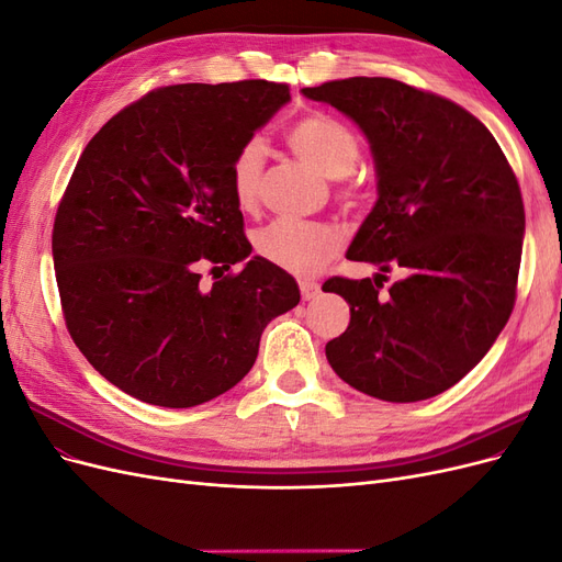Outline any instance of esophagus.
Here are the masks:
<instances>
[{
    "label": "esophagus",
    "mask_w": 562,
    "mask_h": 562,
    "mask_svg": "<svg viewBox=\"0 0 562 562\" xmlns=\"http://www.w3.org/2000/svg\"><path fill=\"white\" fill-rule=\"evenodd\" d=\"M300 293H302V300H314L321 293V285L310 283V281H300Z\"/></svg>",
    "instance_id": "esophagus-1"
}]
</instances>
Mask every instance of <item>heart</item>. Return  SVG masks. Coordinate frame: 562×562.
Returning a JSON list of instances; mask_svg holds the SVG:
<instances>
[{
	"instance_id": "obj_1",
	"label": "heart",
	"mask_w": 562,
	"mask_h": 562,
	"mask_svg": "<svg viewBox=\"0 0 562 562\" xmlns=\"http://www.w3.org/2000/svg\"><path fill=\"white\" fill-rule=\"evenodd\" d=\"M285 140L295 155L328 180H339V201L359 199V182L349 173L359 164L361 143L356 133L330 114H307L288 128ZM267 161V143L250 135L234 151L229 164V190L241 211L258 206ZM342 246V236L330 225L277 220L255 234V250L269 265L295 277H310L326 265Z\"/></svg>"
}]
</instances>
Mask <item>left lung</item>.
I'll use <instances>...</instances> for the list:
<instances>
[{"instance_id":"left-lung-1","label":"left lung","mask_w":562,"mask_h":562,"mask_svg":"<svg viewBox=\"0 0 562 562\" xmlns=\"http://www.w3.org/2000/svg\"><path fill=\"white\" fill-rule=\"evenodd\" d=\"M302 93L359 124L378 171V201L347 258L380 274L323 283L351 310L347 330L326 345L328 363L382 401L443 394L514 312L525 209L512 166L471 112L403 81L349 77ZM391 268L402 279L380 294Z\"/></svg>"}]
</instances>
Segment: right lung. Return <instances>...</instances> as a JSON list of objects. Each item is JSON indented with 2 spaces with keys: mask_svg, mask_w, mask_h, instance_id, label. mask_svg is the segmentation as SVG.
Listing matches in <instances>:
<instances>
[{
  "mask_svg": "<svg viewBox=\"0 0 562 562\" xmlns=\"http://www.w3.org/2000/svg\"><path fill=\"white\" fill-rule=\"evenodd\" d=\"M285 83H176L114 114L81 151L54 223L65 326L87 361L149 405L194 407L239 384L300 288L252 246L229 190L244 140ZM199 263L236 276L209 292Z\"/></svg>",
  "mask_w": 562,
  "mask_h": 562,
  "instance_id": "right-lung-1",
  "label": "right lung"
}]
</instances>
